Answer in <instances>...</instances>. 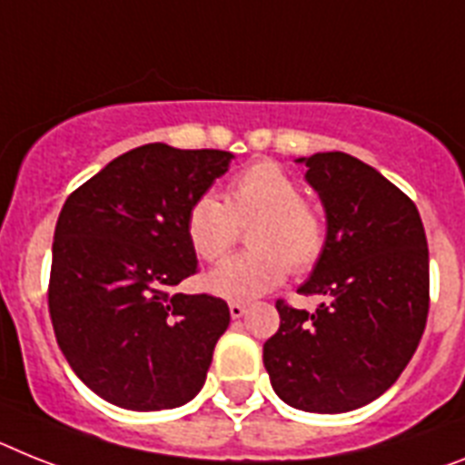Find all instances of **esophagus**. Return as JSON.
Returning <instances> with one entry per match:
<instances>
[{
    "label": "esophagus",
    "mask_w": 465,
    "mask_h": 465,
    "mask_svg": "<svg viewBox=\"0 0 465 465\" xmlns=\"http://www.w3.org/2000/svg\"><path fill=\"white\" fill-rule=\"evenodd\" d=\"M248 312V307L243 305V302H232L229 305V314H232V319H241Z\"/></svg>",
    "instance_id": "1"
}]
</instances>
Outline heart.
Returning <instances> with one entry per match:
<instances>
[{
    "label": "heart",
    "mask_w": 465,
    "mask_h": 465,
    "mask_svg": "<svg viewBox=\"0 0 465 465\" xmlns=\"http://www.w3.org/2000/svg\"><path fill=\"white\" fill-rule=\"evenodd\" d=\"M251 229L255 251L241 252L213 269L205 286L224 300H255L286 279L288 264L305 272L326 248L322 214L302 201V186L272 160H260L232 179L229 196L203 193L186 213V236L198 257L214 262L233 241L241 224Z\"/></svg>",
    "instance_id": "b5f03b06"
}]
</instances>
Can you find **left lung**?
<instances>
[{
  "mask_svg": "<svg viewBox=\"0 0 465 465\" xmlns=\"http://www.w3.org/2000/svg\"><path fill=\"white\" fill-rule=\"evenodd\" d=\"M295 163L326 213V248L298 288L314 312L276 302L281 326L264 369L288 407L345 413L378 400L407 369L428 319V241L411 203L354 155Z\"/></svg>",
  "mask_w": 465,
  "mask_h": 465,
  "instance_id": "obj_1",
  "label": "left lung"
}]
</instances>
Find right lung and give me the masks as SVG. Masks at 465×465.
Returning a JSON list of instances; mask_svg holds the SVG:
<instances>
[{
  "mask_svg": "<svg viewBox=\"0 0 465 465\" xmlns=\"http://www.w3.org/2000/svg\"><path fill=\"white\" fill-rule=\"evenodd\" d=\"M229 151L146 143L73 191L54 232L49 314L70 369L130 411L201 392L229 307L174 292L196 274L186 213L229 170Z\"/></svg>",
  "mask_w": 465,
  "mask_h": 465,
  "instance_id": "add662e5",
  "label": "right lung"
}]
</instances>
